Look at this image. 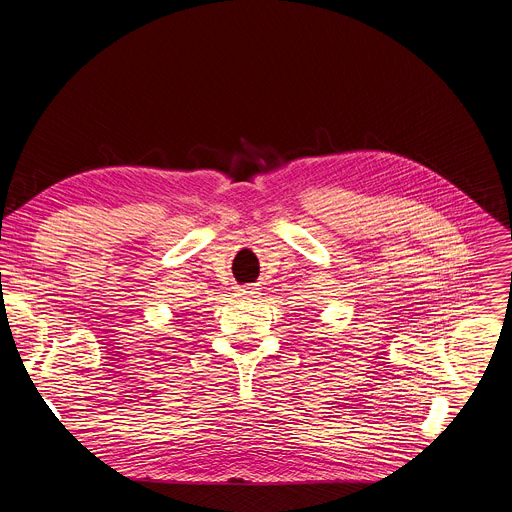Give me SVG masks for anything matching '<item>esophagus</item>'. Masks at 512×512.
Instances as JSON below:
<instances>
[{
	"mask_svg": "<svg viewBox=\"0 0 512 512\" xmlns=\"http://www.w3.org/2000/svg\"><path fill=\"white\" fill-rule=\"evenodd\" d=\"M259 294V287L255 285H243L237 289V296L243 298V300H249V298H255Z\"/></svg>",
	"mask_w": 512,
	"mask_h": 512,
	"instance_id": "obj_1",
	"label": "esophagus"
}]
</instances>
